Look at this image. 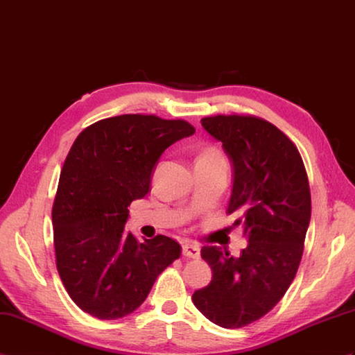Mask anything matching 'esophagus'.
<instances>
[{
	"instance_id": "1",
	"label": "esophagus",
	"mask_w": 355,
	"mask_h": 355,
	"mask_svg": "<svg viewBox=\"0 0 355 355\" xmlns=\"http://www.w3.org/2000/svg\"><path fill=\"white\" fill-rule=\"evenodd\" d=\"M183 255L189 259H200V246H196L193 243H187L183 246Z\"/></svg>"
}]
</instances>
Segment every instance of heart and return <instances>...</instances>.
<instances>
[{"mask_svg":"<svg viewBox=\"0 0 355 355\" xmlns=\"http://www.w3.org/2000/svg\"><path fill=\"white\" fill-rule=\"evenodd\" d=\"M201 157H220V155H219L218 153H213V151H210V153H205V154H202Z\"/></svg>","mask_w":355,"mask_h":355,"instance_id":"b5f03b06","label":"heart"}]
</instances>
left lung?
I'll use <instances>...</instances> for the list:
<instances>
[{
  "label": "left lung",
  "mask_w": 355,
  "mask_h": 355,
  "mask_svg": "<svg viewBox=\"0 0 355 355\" xmlns=\"http://www.w3.org/2000/svg\"><path fill=\"white\" fill-rule=\"evenodd\" d=\"M201 123L232 160L227 213L237 216L234 225H243L248 246L239 259L202 246L213 278L192 301L213 324L242 328L277 306L300 268L311 216L309 178L298 148L269 121L233 113Z\"/></svg>",
  "instance_id": "obj_1"
}]
</instances>
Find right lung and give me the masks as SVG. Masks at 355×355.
Instances as JSON below:
<instances>
[{
    "label": "right lung",
    "instance_id": "obj_1",
    "mask_svg": "<svg viewBox=\"0 0 355 355\" xmlns=\"http://www.w3.org/2000/svg\"><path fill=\"white\" fill-rule=\"evenodd\" d=\"M195 128L183 119L121 114L86 127L66 155L53 204L55 266L71 300L98 319L140 307L180 255L174 239L139 241L123 232L160 155Z\"/></svg>",
    "mask_w": 355,
    "mask_h": 355
}]
</instances>
